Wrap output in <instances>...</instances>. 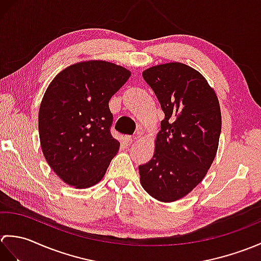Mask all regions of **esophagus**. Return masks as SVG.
Wrapping results in <instances>:
<instances>
[{
    "label": "esophagus",
    "instance_id": "34e87169",
    "mask_svg": "<svg viewBox=\"0 0 261 261\" xmlns=\"http://www.w3.org/2000/svg\"><path fill=\"white\" fill-rule=\"evenodd\" d=\"M135 139H136V138H132L130 136H125L124 137V141H125V143H127V145H131V143L135 141Z\"/></svg>",
    "mask_w": 261,
    "mask_h": 261
}]
</instances>
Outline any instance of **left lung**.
<instances>
[{"instance_id": "obj_1", "label": "left lung", "mask_w": 261, "mask_h": 261, "mask_svg": "<svg viewBox=\"0 0 261 261\" xmlns=\"http://www.w3.org/2000/svg\"><path fill=\"white\" fill-rule=\"evenodd\" d=\"M143 80L165 113L150 162L139 166L145 191L160 202L192 192L206 175L221 135L220 104L197 70L181 63L148 68Z\"/></svg>"}]
</instances>
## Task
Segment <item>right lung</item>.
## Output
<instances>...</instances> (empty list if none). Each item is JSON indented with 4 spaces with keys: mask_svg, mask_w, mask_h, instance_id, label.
<instances>
[{
    "mask_svg": "<svg viewBox=\"0 0 261 261\" xmlns=\"http://www.w3.org/2000/svg\"><path fill=\"white\" fill-rule=\"evenodd\" d=\"M130 74L90 60L60 71L48 86L39 109V137L47 163L66 184L87 188L103 178L120 148L111 135L109 102Z\"/></svg>",
    "mask_w": 261,
    "mask_h": 261,
    "instance_id": "1",
    "label": "right lung"
}]
</instances>
